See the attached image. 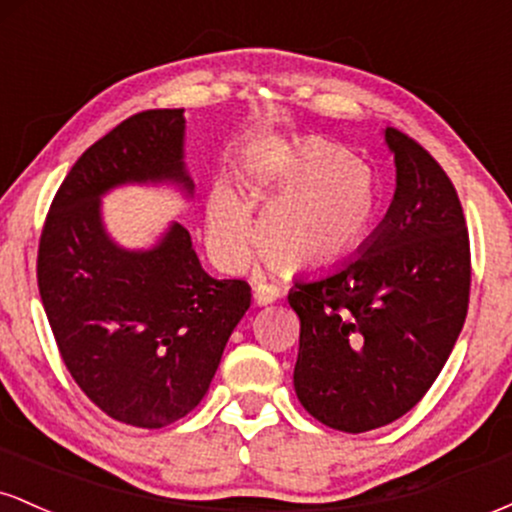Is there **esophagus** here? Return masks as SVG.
I'll return each mask as SVG.
<instances>
[{
    "instance_id": "esophagus-1",
    "label": "esophagus",
    "mask_w": 512,
    "mask_h": 512,
    "mask_svg": "<svg viewBox=\"0 0 512 512\" xmlns=\"http://www.w3.org/2000/svg\"><path fill=\"white\" fill-rule=\"evenodd\" d=\"M279 296H281V291L276 289L274 284H264V281H260V284H255V303L257 305L274 303Z\"/></svg>"
}]
</instances>
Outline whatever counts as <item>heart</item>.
<instances>
[{
    "mask_svg": "<svg viewBox=\"0 0 512 512\" xmlns=\"http://www.w3.org/2000/svg\"><path fill=\"white\" fill-rule=\"evenodd\" d=\"M269 207L257 223L269 262L289 272L337 264L368 238L378 216V182L366 163L322 139H308L269 178ZM211 240L238 260L250 243V214L233 192L211 202Z\"/></svg>",
    "mask_w": 512,
    "mask_h": 512,
    "instance_id": "b5f03b06",
    "label": "heart"
}]
</instances>
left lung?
Here are the masks:
<instances>
[{
    "label": "left lung",
    "mask_w": 512,
    "mask_h": 512,
    "mask_svg": "<svg viewBox=\"0 0 512 512\" xmlns=\"http://www.w3.org/2000/svg\"><path fill=\"white\" fill-rule=\"evenodd\" d=\"M397 190L363 252L289 293L301 317L296 395L344 433L387 426L421 402L460 337L472 260L460 197L421 144L385 129Z\"/></svg>",
    "instance_id": "obj_1"
}]
</instances>
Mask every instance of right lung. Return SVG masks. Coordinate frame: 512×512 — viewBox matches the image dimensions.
Instances as JSON below:
<instances>
[{
  "label": "right lung",
  "instance_id": "add662e5",
  "mask_svg": "<svg viewBox=\"0 0 512 512\" xmlns=\"http://www.w3.org/2000/svg\"><path fill=\"white\" fill-rule=\"evenodd\" d=\"M182 137L180 108L144 110L88 146L38 245V289L64 366L110 419L139 428L173 424L202 402L252 298L248 281L204 272L180 223L142 252L105 233L110 187L173 180L192 192Z\"/></svg>",
  "mask_w": 512,
  "mask_h": 512
}]
</instances>
